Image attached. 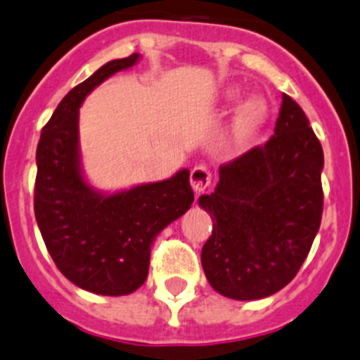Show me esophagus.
<instances>
[{"label": "esophagus", "instance_id": "1", "mask_svg": "<svg viewBox=\"0 0 360 360\" xmlns=\"http://www.w3.org/2000/svg\"><path fill=\"white\" fill-rule=\"evenodd\" d=\"M211 179H213V177H211V172L206 169V167H202V165H197L195 169L191 170L190 174V184L195 193H202V191H206L207 188H210Z\"/></svg>", "mask_w": 360, "mask_h": 360}]
</instances>
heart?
Instances as JSON below:
<instances>
[{"label":"heart","mask_w":360,"mask_h":360,"mask_svg":"<svg viewBox=\"0 0 360 360\" xmlns=\"http://www.w3.org/2000/svg\"><path fill=\"white\" fill-rule=\"evenodd\" d=\"M240 89L238 86H229L224 92H220L218 101L221 106H233L238 99H240ZM268 119H270V104L264 97L252 96L245 99L243 103L238 106L236 113H234L233 126H231V142L238 149L250 146L254 140L257 139V134L263 131L266 126Z\"/></svg>","instance_id":"b5f03b06"}]
</instances>
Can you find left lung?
Listing matches in <instances>:
<instances>
[{
    "instance_id": "left-lung-1",
    "label": "left lung",
    "mask_w": 360,
    "mask_h": 360,
    "mask_svg": "<svg viewBox=\"0 0 360 360\" xmlns=\"http://www.w3.org/2000/svg\"><path fill=\"white\" fill-rule=\"evenodd\" d=\"M323 149L304 110L282 94L271 139L221 165L199 206L213 220L200 261L211 288L259 300L293 281L320 229Z\"/></svg>"
}]
</instances>
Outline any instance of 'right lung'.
Segmentation results:
<instances>
[{"instance_id": "add662e5", "label": "right lung", "mask_w": 360, "mask_h": 360, "mask_svg": "<svg viewBox=\"0 0 360 360\" xmlns=\"http://www.w3.org/2000/svg\"><path fill=\"white\" fill-rule=\"evenodd\" d=\"M140 55L117 58L74 86L44 126L37 146L35 218L58 270L82 290L120 297L149 274L150 247L193 202L190 170L170 179L101 191L86 181L79 150V106L85 97Z\"/></svg>"}]
</instances>
